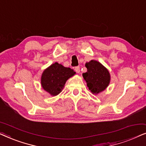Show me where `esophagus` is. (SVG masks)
Returning a JSON list of instances; mask_svg holds the SVG:
<instances>
[{"label": "esophagus", "mask_w": 146, "mask_h": 146, "mask_svg": "<svg viewBox=\"0 0 146 146\" xmlns=\"http://www.w3.org/2000/svg\"><path fill=\"white\" fill-rule=\"evenodd\" d=\"M74 70L77 73H79L80 72V66H76L74 68Z\"/></svg>", "instance_id": "34e87169"}]
</instances>
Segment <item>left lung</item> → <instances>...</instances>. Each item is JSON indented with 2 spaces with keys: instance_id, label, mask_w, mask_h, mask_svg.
Listing matches in <instances>:
<instances>
[{
  "instance_id": "1",
  "label": "left lung",
  "mask_w": 146,
  "mask_h": 146,
  "mask_svg": "<svg viewBox=\"0 0 146 146\" xmlns=\"http://www.w3.org/2000/svg\"><path fill=\"white\" fill-rule=\"evenodd\" d=\"M87 72L82 74L84 79L92 94H97L106 88L110 80L109 72L99 62L91 60L85 64Z\"/></svg>"
}]
</instances>
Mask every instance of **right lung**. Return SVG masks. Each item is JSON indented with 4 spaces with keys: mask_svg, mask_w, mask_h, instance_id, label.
<instances>
[{
    "mask_svg": "<svg viewBox=\"0 0 146 146\" xmlns=\"http://www.w3.org/2000/svg\"><path fill=\"white\" fill-rule=\"evenodd\" d=\"M75 74L72 69L55 62L44 71L41 78L42 86L51 95L56 96L61 92L67 80Z\"/></svg>",
    "mask_w": 146,
    "mask_h": 146,
    "instance_id": "add662e5",
    "label": "right lung"
}]
</instances>
